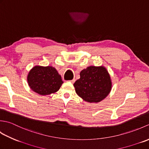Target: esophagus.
Wrapping results in <instances>:
<instances>
[{"label":"esophagus","instance_id":"obj_1","mask_svg":"<svg viewBox=\"0 0 149 149\" xmlns=\"http://www.w3.org/2000/svg\"><path fill=\"white\" fill-rule=\"evenodd\" d=\"M75 79H73L72 80H70V82H71L72 83H74V82H75Z\"/></svg>","mask_w":149,"mask_h":149}]
</instances>
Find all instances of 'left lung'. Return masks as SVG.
<instances>
[{
	"label": "left lung",
	"instance_id": "left-lung-1",
	"mask_svg": "<svg viewBox=\"0 0 149 149\" xmlns=\"http://www.w3.org/2000/svg\"><path fill=\"white\" fill-rule=\"evenodd\" d=\"M74 86L75 92L84 100L99 102L109 93L111 82L103 66H89L81 72L80 79L75 82Z\"/></svg>",
	"mask_w": 149,
	"mask_h": 149
}]
</instances>
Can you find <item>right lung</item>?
<instances>
[{"mask_svg":"<svg viewBox=\"0 0 149 149\" xmlns=\"http://www.w3.org/2000/svg\"><path fill=\"white\" fill-rule=\"evenodd\" d=\"M27 81L31 89L42 95L56 92L63 83L56 68L40 66H36L31 70Z\"/></svg>","mask_w":149,"mask_h":149,"instance_id":"add662e5","label":"right lung"}]
</instances>
